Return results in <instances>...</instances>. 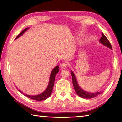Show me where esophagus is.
<instances>
[{"instance_id": "34e87169", "label": "esophagus", "mask_w": 122, "mask_h": 122, "mask_svg": "<svg viewBox=\"0 0 122 122\" xmlns=\"http://www.w3.org/2000/svg\"><path fill=\"white\" fill-rule=\"evenodd\" d=\"M67 66H68V65H67V63H62L60 65V67H61V69H65L66 67Z\"/></svg>"}]
</instances>
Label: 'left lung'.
Returning a JSON list of instances; mask_svg holds the SVG:
<instances>
[{"instance_id":"8db88e82","label":"left lung","mask_w":122,"mask_h":122,"mask_svg":"<svg viewBox=\"0 0 122 122\" xmlns=\"http://www.w3.org/2000/svg\"><path fill=\"white\" fill-rule=\"evenodd\" d=\"M100 42L102 43L103 45H105V46H107L109 48L112 49V46H111L110 41H108L107 38L106 37V36L104 35V33H102V37L101 38L100 40ZM71 75L72 77V83H73V85L74 88V90L76 91V94L80 96V97H81L83 98H92L97 97V95L98 94H100L102 92H97V93H89L85 92V91L82 90L81 87H80L78 84H77L76 79V76H75L74 73L73 72L71 71Z\"/></svg>"}]
</instances>
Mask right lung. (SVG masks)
Returning <instances> with one entry per match:
<instances>
[{"mask_svg": "<svg viewBox=\"0 0 122 122\" xmlns=\"http://www.w3.org/2000/svg\"><path fill=\"white\" fill-rule=\"evenodd\" d=\"M27 29H28V28H25V29L20 32L19 35H18L17 37L15 38V39H17L18 38H19L20 37L23 33H24L25 31H27ZM59 72V66H56L55 68L53 69V70L52 71L51 75H50V81H49V83L48 85V86L47 87V89H46L45 92H43L42 93H41L40 94H39L37 95H27L24 94V93L22 92L21 91H20L19 90H18L19 92H21L22 94H24L25 95V97H29L31 99L33 100H36V101H43L45 100L46 98H48L51 95L52 91L53 90V85H54V79H55V77H56V75L58 73V72Z\"/></svg>", "mask_w": 122, "mask_h": 122, "instance_id": "1", "label": "right lung"}]
</instances>
